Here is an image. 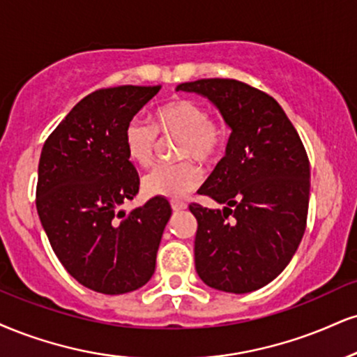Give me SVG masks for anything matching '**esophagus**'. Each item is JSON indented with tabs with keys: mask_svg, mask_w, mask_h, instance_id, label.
Instances as JSON below:
<instances>
[{
	"mask_svg": "<svg viewBox=\"0 0 357 357\" xmlns=\"http://www.w3.org/2000/svg\"><path fill=\"white\" fill-rule=\"evenodd\" d=\"M171 208H173V211H183V209H186V203H183V201H171Z\"/></svg>",
	"mask_w": 357,
	"mask_h": 357,
	"instance_id": "esophagus-1",
	"label": "esophagus"
}]
</instances>
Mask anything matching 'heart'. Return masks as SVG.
Returning a JSON list of instances; mask_svg holds the SVG:
<instances>
[{
	"instance_id": "heart-1",
	"label": "heart",
	"mask_w": 357,
	"mask_h": 357,
	"mask_svg": "<svg viewBox=\"0 0 357 357\" xmlns=\"http://www.w3.org/2000/svg\"><path fill=\"white\" fill-rule=\"evenodd\" d=\"M148 126L139 119H131L123 130V146L128 160L148 167L154 160L158 135L179 136L178 158H195L211 162L220 158L226 144V128L209 118L201 102L188 98H174L151 114ZM203 183V171L192 161L161 165L143 178V191L148 196L179 199Z\"/></svg>"
}]
</instances>
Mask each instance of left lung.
Segmentation results:
<instances>
[{
    "label": "left lung",
    "instance_id": "left-lung-1",
    "mask_svg": "<svg viewBox=\"0 0 357 357\" xmlns=\"http://www.w3.org/2000/svg\"><path fill=\"white\" fill-rule=\"evenodd\" d=\"M176 91L208 98L231 128L225 158L199 195L222 209L192 203L195 264L204 284L246 294L278 278L306 229L311 173L301 137L279 102L236 79H197Z\"/></svg>",
    "mask_w": 357,
    "mask_h": 357
}]
</instances>
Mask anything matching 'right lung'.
I'll return each instance as SVG.
<instances>
[{
	"label": "right lung",
	"mask_w": 357,
	"mask_h": 357,
	"mask_svg": "<svg viewBox=\"0 0 357 357\" xmlns=\"http://www.w3.org/2000/svg\"><path fill=\"white\" fill-rule=\"evenodd\" d=\"M161 86H118L83 98L51 132L38 166L36 209L54 255L76 281L102 294L139 289L156 268L171 218L165 197L126 214L139 191L123 130Z\"/></svg>",
	"instance_id": "obj_1"
}]
</instances>
